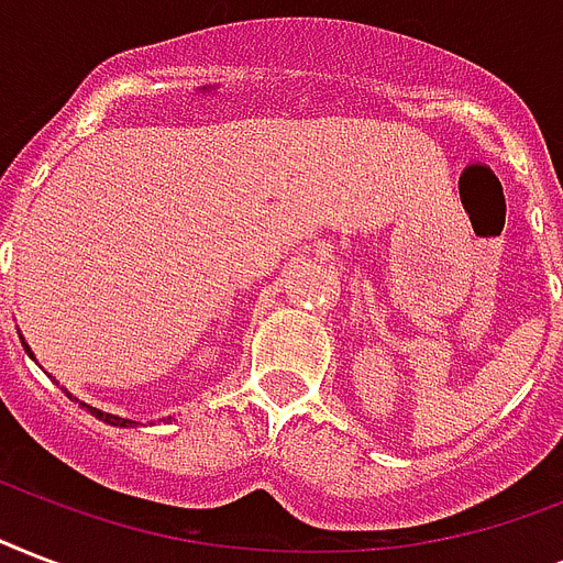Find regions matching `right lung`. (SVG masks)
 I'll list each match as a JSON object with an SVG mask.
<instances>
[{"label":"right lung","instance_id":"1","mask_svg":"<svg viewBox=\"0 0 563 563\" xmlns=\"http://www.w3.org/2000/svg\"><path fill=\"white\" fill-rule=\"evenodd\" d=\"M22 347H25V351H29V356L31 360H34V353H31V347L29 344H25V339H22ZM66 391V388H64ZM69 394V391H66ZM69 397H73V394H69ZM73 400H78V397H73ZM84 409L90 411L92 418H99V420H104V423H110V427H136V420H131V418H119V415H110V411H101V409H96V406H90V402H81ZM166 420H172V418H166Z\"/></svg>","mask_w":563,"mask_h":563}]
</instances>
